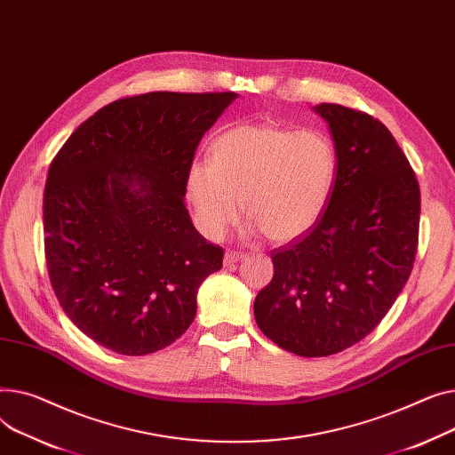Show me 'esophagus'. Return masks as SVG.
<instances>
[{
    "instance_id": "obj_1",
    "label": "esophagus",
    "mask_w": 455,
    "mask_h": 455,
    "mask_svg": "<svg viewBox=\"0 0 455 455\" xmlns=\"http://www.w3.org/2000/svg\"><path fill=\"white\" fill-rule=\"evenodd\" d=\"M240 259H244V253L243 251H233V250H228L224 253V264L226 266H233L235 262H238Z\"/></svg>"
}]
</instances>
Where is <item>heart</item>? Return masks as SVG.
I'll return each instance as SVG.
<instances>
[{
  "label": "heart",
  "mask_w": 455,
  "mask_h": 455,
  "mask_svg": "<svg viewBox=\"0 0 455 455\" xmlns=\"http://www.w3.org/2000/svg\"><path fill=\"white\" fill-rule=\"evenodd\" d=\"M336 167L334 145L323 132L240 124L212 141L211 164H191L185 196L209 240H220L244 207L251 231L284 243L322 219Z\"/></svg>",
  "instance_id": "b5f03b06"
}]
</instances>
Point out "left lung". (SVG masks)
<instances>
[{"instance_id":"left-lung-1","label":"left lung","mask_w":455,"mask_h":455,"mask_svg":"<svg viewBox=\"0 0 455 455\" xmlns=\"http://www.w3.org/2000/svg\"><path fill=\"white\" fill-rule=\"evenodd\" d=\"M336 150L332 193L314 228L274 250V279L253 303L259 329L298 356H331L363 339L413 270L420 191L415 172L372 116L317 104Z\"/></svg>"}]
</instances>
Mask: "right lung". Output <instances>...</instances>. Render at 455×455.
Instances as JSON below:
<instances>
[{"label": "right lung", "instance_id": "add662e5", "mask_svg": "<svg viewBox=\"0 0 455 455\" xmlns=\"http://www.w3.org/2000/svg\"><path fill=\"white\" fill-rule=\"evenodd\" d=\"M150 92L104 106L51 162L45 262L71 322L114 353L143 356L196 315L198 286L224 250L195 229L185 178L204 133L236 99Z\"/></svg>", "mask_w": 455, "mask_h": 455}]
</instances>
